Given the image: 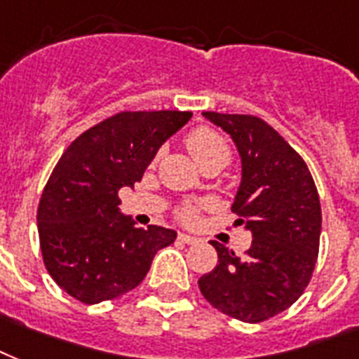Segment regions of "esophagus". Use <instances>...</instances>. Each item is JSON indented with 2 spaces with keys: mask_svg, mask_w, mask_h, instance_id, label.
Returning <instances> with one entry per match:
<instances>
[{
  "mask_svg": "<svg viewBox=\"0 0 359 359\" xmlns=\"http://www.w3.org/2000/svg\"><path fill=\"white\" fill-rule=\"evenodd\" d=\"M177 238H180V240L183 241V243H189V245H191V243H198V238H196V236H191V234H185V232H182V234L177 236Z\"/></svg>",
  "mask_w": 359,
  "mask_h": 359,
  "instance_id": "esophagus-1",
  "label": "esophagus"
}]
</instances>
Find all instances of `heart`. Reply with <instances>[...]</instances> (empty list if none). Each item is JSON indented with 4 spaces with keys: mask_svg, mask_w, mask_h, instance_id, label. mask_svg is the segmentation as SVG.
Listing matches in <instances>:
<instances>
[{
    "mask_svg": "<svg viewBox=\"0 0 359 359\" xmlns=\"http://www.w3.org/2000/svg\"><path fill=\"white\" fill-rule=\"evenodd\" d=\"M185 146H187L189 154L193 155V159L198 163V166H204L208 163H221L224 166L230 161L229 144L217 133L204 129V127L191 130L185 138ZM180 217L185 223H194L198 217V210L194 205H185L180 211Z\"/></svg>",
    "mask_w": 359,
    "mask_h": 359,
    "instance_id": "1",
    "label": "heart"
}]
</instances>
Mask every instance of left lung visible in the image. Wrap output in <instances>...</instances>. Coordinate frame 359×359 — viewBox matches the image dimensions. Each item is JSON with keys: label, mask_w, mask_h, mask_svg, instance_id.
<instances>
[{"label": "left lung", "mask_w": 359, "mask_h": 359, "mask_svg": "<svg viewBox=\"0 0 359 359\" xmlns=\"http://www.w3.org/2000/svg\"><path fill=\"white\" fill-rule=\"evenodd\" d=\"M232 138L241 161L232 211L252 234L245 257L211 241L219 264L198 279L215 309L243 322L268 320L304 294L315 269L322 211L305 161L264 119L202 112Z\"/></svg>", "instance_id": "left-lung-1"}]
</instances>
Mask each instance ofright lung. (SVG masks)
<instances>
[{"label":"right lung","mask_w":359,"mask_h":359,"mask_svg":"<svg viewBox=\"0 0 359 359\" xmlns=\"http://www.w3.org/2000/svg\"><path fill=\"white\" fill-rule=\"evenodd\" d=\"M191 112H119L91 127L65 149L37 210L44 266L82 304L118 298L142 283L176 230L136 226L119 210L121 187L140 182L159 148Z\"/></svg>","instance_id":"add662e5"}]
</instances>
